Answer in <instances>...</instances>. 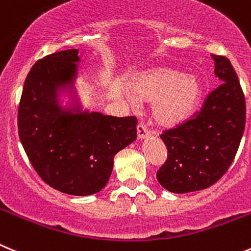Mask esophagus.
<instances>
[{
    "instance_id": "1",
    "label": "esophagus",
    "mask_w": 251,
    "mask_h": 251,
    "mask_svg": "<svg viewBox=\"0 0 251 251\" xmlns=\"http://www.w3.org/2000/svg\"><path fill=\"white\" fill-rule=\"evenodd\" d=\"M137 134H138V139L143 140L145 138L150 137V132L147 129L144 124H138L137 126Z\"/></svg>"
}]
</instances>
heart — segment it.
Segmentation results:
<instances>
[{
  "mask_svg": "<svg viewBox=\"0 0 251 251\" xmlns=\"http://www.w3.org/2000/svg\"><path fill=\"white\" fill-rule=\"evenodd\" d=\"M134 95L127 100L133 109L140 101L151 104V117L159 126L176 127L192 117L203 94V85L195 74L173 68H156L142 74L133 85Z\"/></svg>",
  "mask_w": 251,
  "mask_h": 251,
  "instance_id": "obj_1",
  "label": "heart"
}]
</instances>
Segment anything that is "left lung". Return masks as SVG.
Listing matches in <instances>:
<instances>
[{
    "label": "left lung",
    "instance_id": "left-lung-1",
    "mask_svg": "<svg viewBox=\"0 0 251 251\" xmlns=\"http://www.w3.org/2000/svg\"><path fill=\"white\" fill-rule=\"evenodd\" d=\"M212 58L221 85L195 118L160 135L168 160L156 178L170 192H195L216 183L233 163L244 133L247 108L237 73L226 56Z\"/></svg>",
    "mask_w": 251,
    "mask_h": 251
}]
</instances>
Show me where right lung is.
I'll list each match as a JSON object with an SVG mask.
<instances>
[{
  "label": "right lung",
  "mask_w": 251,
  "mask_h": 251,
  "mask_svg": "<svg viewBox=\"0 0 251 251\" xmlns=\"http://www.w3.org/2000/svg\"><path fill=\"white\" fill-rule=\"evenodd\" d=\"M77 54L63 50L32 66L18 108V133L45 183L68 195L90 196L107 185L114 155L137 139L138 121L82 108L75 88ZM64 93L71 97L65 107Z\"/></svg>",
  "instance_id": "add662e5"
}]
</instances>
